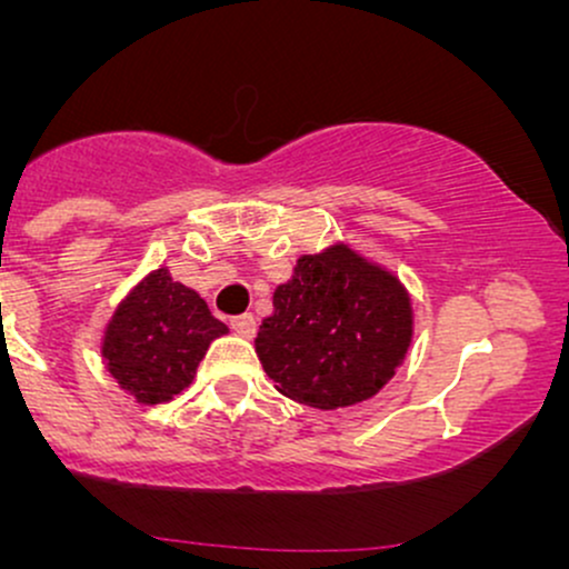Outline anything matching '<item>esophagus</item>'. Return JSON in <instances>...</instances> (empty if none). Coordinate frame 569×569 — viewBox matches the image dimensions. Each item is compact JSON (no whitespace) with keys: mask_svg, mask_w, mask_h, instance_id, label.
Segmentation results:
<instances>
[{"mask_svg":"<svg viewBox=\"0 0 569 569\" xmlns=\"http://www.w3.org/2000/svg\"><path fill=\"white\" fill-rule=\"evenodd\" d=\"M230 326H232L234 335H240L246 339H251L253 335H257V318H253L251 312H243V316L230 318Z\"/></svg>","mask_w":569,"mask_h":569,"instance_id":"1","label":"esophagus"}]
</instances>
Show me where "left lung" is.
<instances>
[{
    "instance_id": "8db88e82",
    "label": "left lung",
    "mask_w": 569,
    "mask_h": 569,
    "mask_svg": "<svg viewBox=\"0 0 569 569\" xmlns=\"http://www.w3.org/2000/svg\"><path fill=\"white\" fill-rule=\"evenodd\" d=\"M415 312L401 280L335 243L297 259L253 345L286 398L339 409L380 393L407 358Z\"/></svg>"
}]
</instances>
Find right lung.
Masks as SVG:
<instances>
[{"label":"right lung","instance_id":"1","mask_svg":"<svg viewBox=\"0 0 569 569\" xmlns=\"http://www.w3.org/2000/svg\"><path fill=\"white\" fill-rule=\"evenodd\" d=\"M227 331L198 291L158 267L117 305L103 329L101 358L126 393L154 407L192 385L206 350Z\"/></svg>","mask_w":569,"mask_h":569}]
</instances>
